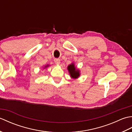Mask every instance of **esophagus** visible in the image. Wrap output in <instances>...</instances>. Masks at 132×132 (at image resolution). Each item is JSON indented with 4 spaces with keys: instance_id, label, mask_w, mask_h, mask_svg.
I'll list each match as a JSON object with an SVG mask.
<instances>
[{
    "instance_id": "obj_1",
    "label": "esophagus",
    "mask_w": 132,
    "mask_h": 132,
    "mask_svg": "<svg viewBox=\"0 0 132 132\" xmlns=\"http://www.w3.org/2000/svg\"><path fill=\"white\" fill-rule=\"evenodd\" d=\"M54 62L56 64L58 65V64H60L61 63L60 60H59V59H54Z\"/></svg>"
}]
</instances>
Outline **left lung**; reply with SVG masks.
<instances>
[{
    "label": "left lung",
    "instance_id": "1",
    "mask_svg": "<svg viewBox=\"0 0 132 132\" xmlns=\"http://www.w3.org/2000/svg\"><path fill=\"white\" fill-rule=\"evenodd\" d=\"M68 70L70 75V77L72 79H78L80 77V70L75 65L74 62H72L68 66Z\"/></svg>",
    "mask_w": 132,
    "mask_h": 132
}]
</instances>
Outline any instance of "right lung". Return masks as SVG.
Masks as SVG:
<instances>
[{
	"instance_id": "add662e5",
	"label": "right lung",
	"mask_w": 132,
	"mask_h": 132,
	"mask_svg": "<svg viewBox=\"0 0 132 132\" xmlns=\"http://www.w3.org/2000/svg\"><path fill=\"white\" fill-rule=\"evenodd\" d=\"M49 66V64H46V66H45L44 67V69H46V68H48V67Z\"/></svg>"
}]
</instances>
